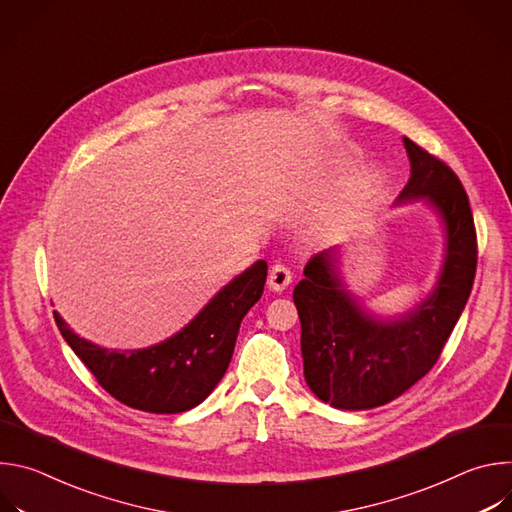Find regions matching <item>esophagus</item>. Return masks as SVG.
<instances>
[{"instance_id":"obj_1","label":"esophagus","mask_w":512,"mask_h":512,"mask_svg":"<svg viewBox=\"0 0 512 512\" xmlns=\"http://www.w3.org/2000/svg\"><path fill=\"white\" fill-rule=\"evenodd\" d=\"M289 283H291V271H289L285 265L275 263V265L271 267V271H269V277H267L269 289H273V291H283Z\"/></svg>"}]
</instances>
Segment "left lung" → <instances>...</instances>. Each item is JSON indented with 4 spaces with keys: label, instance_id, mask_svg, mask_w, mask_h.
Wrapping results in <instances>:
<instances>
[{
    "label": "left lung",
    "instance_id": "obj_1",
    "mask_svg": "<svg viewBox=\"0 0 512 512\" xmlns=\"http://www.w3.org/2000/svg\"><path fill=\"white\" fill-rule=\"evenodd\" d=\"M411 178L397 204L421 202L442 225L444 261L429 294L409 310L383 316L348 289L342 247L316 253L294 289L302 322L304 377L312 393L336 409L364 411L391 403L440 358L470 298L476 231L458 176L403 137Z\"/></svg>",
    "mask_w": 512,
    "mask_h": 512
}]
</instances>
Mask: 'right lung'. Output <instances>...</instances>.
<instances>
[{
    "label": "right lung",
    "instance_id": "obj_1",
    "mask_svg": "<svg viewBox=\"0 0 512 512\" xmlns=\"http://www.w3.org/2000/svg\"><path fill=\"white\" fill-rule=\"evenodd\" d=\"M267 263L255 261L231 279L174 336L148 348H103L81 338L58 312L56 326L99 385L127 407L182 413L200 405L223 379L245 314L259 302Z\"/></svg>",
    "mask_w": 512,
    "mask_h": 512
}]
</instances>
